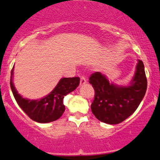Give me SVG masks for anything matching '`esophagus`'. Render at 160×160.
<instances>
[{
	"instance_id": "obj_1",
	"label": "esophagus",
	"mask_w": 160,
	"mask_h": 160,
	"mask_svg": "<svg viewBox=\"0 0 160 160\" xmlns=\"http://www.w3.org/2000/svg\"><path fill=\"white\" fill-rule=\"evenodd\" d=\"M87 83V78L84 77V76H82L81 78H80V85H83Z\"/></svg>"
}]
</instances>
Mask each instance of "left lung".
I'll return each mask as SVG.
<instances>
[{
	"label": "left lung",
	"mask_w": 160,
	"mask_h": 160,
	"mask_svg": "<svg viewBox=\"0 0 160 160\" xmlns=\"http://www.w3.org/2000/svg\"><path fill=\"white\" fill-rule=\"evenodd\" d=\"M89 82L94 90L91 111L94 116L107 124H118L131 116L140 104L148 87L144 65L138 61L136 71L128 87L110 83L105 75L95 72Z\"/></svg>",
	"instance_id": "left-lung-1"
}]
</instances>
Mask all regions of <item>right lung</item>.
<instances>
[{"instance_id": "1", "label": "right lung", "mask_w": 160, "mask_h": 160, "mask_svg": "<svg viewBox=\"0 0 160 160\" xmlns=\"http://www.w3.org/2000/svg\"><path fill=\"white\" fill-rule=\"evenodd\" d=\"M13 67L11 71L10 87L17 102L24 112L35 122L46 123L58 119L65 111L63 98L78 87V77L63 78L54 89L46 97L38 100L24 98L20 95L12 83Z\"/></svg>"}]
</instances>
